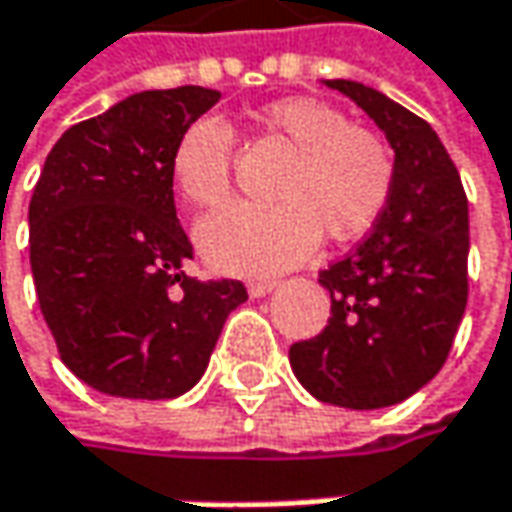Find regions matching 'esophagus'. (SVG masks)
I'll use <instances>...</instances> for the list:
<instances>
[{
	"label": "esophagus",
	"mask_w": 512,
	"mask_h": 512,
	"mask_svg": "<svg viewBox=\"0 0 512 512\" xmlns=\"http://www.w3.org/2000/svg\"><path fill=\"white\" fill-rule=\"evenodd\" d=\"M273 288H276V282H270V279H253V282H247V294L253 296V299L268 296Z\"/></svg>",
	"instance_id": "34e87169"
}]
</instances>
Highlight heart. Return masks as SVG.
<instances>
[{
  "label": "heart",
  "instance_id": "1",
  "mask_svg": "<svg viewBox=\"0 0 512 512\" xmlns=\"http://www.w3.org/2000/svg\"><path fill=\"white\" fill-rule=\"evenodd\" d=\"M262 126L294 152L276 204H230L195 227L201 256L221 273L273 276L305 262L322 239H357L380 218L395 184L389 146L317 97H285L262 109ZM236 138L216 115L198 117L172 149V178L195 207L230 195Z\"/></svg>",
  "mask_w": 512,
  "mask_h": 512
}]
</instances>
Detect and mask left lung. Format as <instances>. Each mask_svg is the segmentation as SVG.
<instances>
[{"label":"left lung","mask_w":512,"mask_h":512,"mask_svg":"<svg viewBox=\"0 0 512 512\" xmlns=\"http://www.w3.org/2000/svg\"><path fill=\"white\" fill-rule=\"evenodd\" d=\"M354 100L395 149V184L369 239L320 273L331 320L291 345L311 395L345 409H383L441 371L467 308L470 213L461 175L435 129L383 91L322 80Z\"/></svg>","instance_id":"8db88e82"}]
</instances>
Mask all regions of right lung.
I'll list each match as a JSON object with an SVG mask.
<instances>
[{
	"mask_svg": "<svg viewBox=\"0 0 512 512\" xmlns=\"http://www.w3.org/2000/svg\"><path fill=\"white\" fill-rule=\"evenodd\" d=\"M221 91H138L63 132L34 198L31 273L60 357L91 389L164 400L207 371L242 282H198L172 198V149Z\"/></svg>",
	"mask_w": 512,
	"mask_h": 512,
	"instance_id": "add662e5",
	"label": "right lung"
}]
</instances>
